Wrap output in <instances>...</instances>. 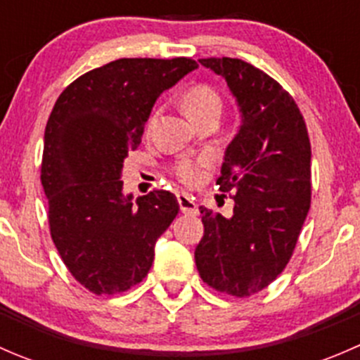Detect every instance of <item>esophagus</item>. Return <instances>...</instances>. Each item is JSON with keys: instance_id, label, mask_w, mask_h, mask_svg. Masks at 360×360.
Here are the masks:
<instances>
[{"instance_id": "34e87169", "label": "esophagus", "mask_w": 360, "mask_h": 360, "mask_svg": "<svg viewBox=\"0 0 360 360\" xmlns=\"http://www.w3.org/2000/svg\"><path fill=\"white\" fill-rule=\"evenodd\" d=\"M177 202H179L181 212L183 214H190V216H197L198 214V205L195 203V198L191 195L181 191V193H177Z\"/></svg>"}]
</instances>
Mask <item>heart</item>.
I'll return each mask as SVG.
<instances>
[{
    "label": "heart",
    "mask_w": 360,
    "mask_h": 360,
    "mask_svg": "<svg viewBox=\"0 0 360 360\" xmlns=\"http://www.w3.org/2000/svg\"><path fill=\"white\" fill-rule=\"evenodd\" d=\"M184 110H186L188 116H190L191 122H197V120L203 118V116L210 115V112H221V97L212 86L209 85H195L184 96ZM157 120V112H153L148 122V127H151ZM212 165V160L210 157H200L197 160L183 158L174 165V172L179 177L183 183H195L202 177V174L205 172L209 167Z\"/></svg>",
    "instance_id": "heart-1"
}]
</instances>
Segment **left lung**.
<instances>
[{
  "label": "left lung",
  "instance_id": "8db88e82",
  "mask_svg": "<svg viewBox=\"0 0 360 360\" xmlns=\"http://www.w3.org/2000/svg\"><path fill=\"white\" fill-rule=\"evenodd\" d=\"M200 64L223 76L242 122L216 181L235 191L233 216L200 207L195 263L207 285L248 297L284 271L296 248L311 200L310 139L297 104L266 72L230 57Z\"/></svg>",
  "mask_w": 360,
  "mask_h": 360
}]
</instances>
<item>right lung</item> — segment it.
<instances>
[{
    "instance_id": "obj_1",
    "label": "right lung",
    "mask_w": 360,
    "mask_h": 360,
    "mask_svg": "<svg viewBox=\"0 0 360 360\" xmlns=\"http://www.w3.org/2000/svg\"><path fill=\"white\" fill-rule=\"evenodd\" d=\"M198 64L118 59L66 86L46 122L41 184L50 235L72 277L94 294L125 292L150 271L158 237L179 212L170 191L123 195V160L137 150L160 94Z\"/></svg>"
}]
</instances>
